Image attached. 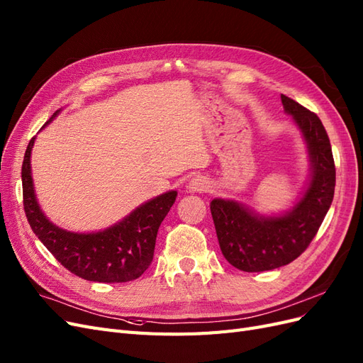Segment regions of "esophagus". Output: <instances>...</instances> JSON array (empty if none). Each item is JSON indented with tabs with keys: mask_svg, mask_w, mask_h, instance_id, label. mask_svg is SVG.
Here are the masks:
<instances>
[{
	"mask_svg": "<svg viewBox=\"0 0 363 363\" xmlns=\"http://www.w3.org/2000/svg\"><path fill=\"white\" fill-rule=\"evenodd\" d=\"M208 184H211V182L207 180V177H204V175H196V177H194L191 180L189 189L194 192H203V191L208 189Z\"/></svg>",
	"mask_w": 363,
	"mask_h": 363,
	"instance_id": "esophagus-1",
	"label": "esophagus"
}]
</instances>
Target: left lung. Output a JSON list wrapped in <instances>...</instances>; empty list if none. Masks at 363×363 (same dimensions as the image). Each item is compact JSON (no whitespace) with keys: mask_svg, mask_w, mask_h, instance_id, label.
Wrapping results in <instances>:
<instances>
[{"mask_svg":"<svg viewBox=\"0 0 363 363\" xmlns=\"http://www.w3.org/2000/svg\"><path fill=\"white\" fill-rule=\"evenodd\" d=\"M281 103L309 148L312 177L303 199L286 215L271 218L257 216L236 201L211 203L223 255L245 272L276 269L298 257L320 230L335 195V160L321 119L286 95H281Z\"/></svg>","mask_w":363,"mask_h":363,"instance_id":"8db88e82","label":"left lung"}]
</instances>
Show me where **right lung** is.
<instances>
[{"instance_id": "right-lung-1", "label": "right lung", "mask_w": 363, "mask_h": 363, "mask_svg": "<svg viewBox=\"0 0 363 363\" xmlns=\"http://www.w3.org/2000/svg\"><path fill=\"white\" fill-rule=\"evenodd\" d=\"M57 113L59 111L50 121ZM33 144L35 138L30 139L26 150L21 177L24 211L40 242L65 268L84 280L124 283L140 277L151 265L159 227L172 207L177 192L171 191L156 196L103 232L71 233L50 223L39 208L30 168Z\"/></svg>"}]
</instances>
